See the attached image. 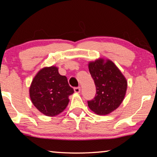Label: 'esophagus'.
Returning a JSON list of instances; mask_svg holds the SVG:
<instances>
[{
	"label": "esophagus",
	"instance_id": "esophagus-1",
	"mask_svg": "<svg viewBox=\"0 0 157 157\" xmlns=\"http://www.w3.org/2000/svg\"><path fill=\"white\" fill-rule=\"evenodd\" d=\"M80 91H81V89H80V87H79V86L74 88V91L77 93V94H79V93H80Z\"/></svg>",
	"mask_w": 157,
	"mask_h": 157
}]
</instances>
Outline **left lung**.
Returning a JSON list of instances; mask_svg holds the SVG:
<instances>
[{
  "label": "left lung",
  "mask_w": 157,
  "mask_h": 157,
  "mask_svg": "<svg viewBox=\"0 0 157 157\" xmlns=\"http://www.w3.org/2000/svg\"><path fill=\"white\" fill-rule=\"evenodd\" d=\"M96 95L88 101L90 109L98 115H107L121 105L125 96L127 81L112 61L99 58L89 62Z\"/></svg>",
  "instance_id": "obj_1"
}]
</instances>
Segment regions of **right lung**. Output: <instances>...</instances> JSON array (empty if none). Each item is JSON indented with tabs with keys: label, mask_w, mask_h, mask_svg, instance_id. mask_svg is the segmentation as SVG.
<instances>
[{
	"label": "right lung",
	"mask_w": 157,
	"mask_h": 157,
	"mask_svg": "<svg viewBox=\"0 0 157 157\" xmlns=\"http://www.w3.org/2000/svg\"><path fill=\"white\" fill-rule=\"evenodd\" d=\"M30 97L37 109L46 116H55L64 111L68 97L73 89L69 86L66 76L61 75L58 68L44 67L36 74L30 84Z\"/></svg>",
	"instance_id": "right-lung-1"
}]
</instances>
